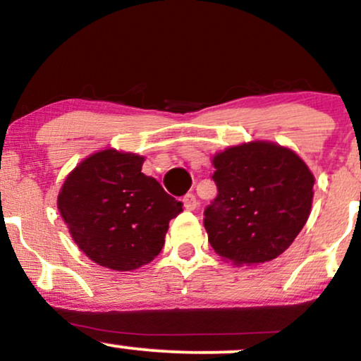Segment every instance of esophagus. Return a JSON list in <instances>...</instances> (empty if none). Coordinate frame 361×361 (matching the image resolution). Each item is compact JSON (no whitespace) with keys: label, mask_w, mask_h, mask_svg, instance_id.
I'll use <instances>...</instances> for the list:
<instances>
[{"label":"esophagus","mask_w":361,"mask_h":361,"mask_svg":"<svg viewBox=\"0 0 361 361\" xmlns=\"http://www.w3.org/2000/svg\"><path fill=\"white\" fill-rule=\"evenodd\" d=\"M183 207L186 210H195L198 207V202H197V197H195L193 193H188L183 197Z\"/></svg>","instance_id":"1"}]
</instances>
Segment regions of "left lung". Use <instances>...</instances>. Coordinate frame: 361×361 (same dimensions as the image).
<instances>
[{
	"label": "left lung",
	"instance_id": "8db88e82",
	"mask_svg": "<svg viewBox=\"0 0 361 361\" xmlns=\"http://www.w3.org/2000/svg\"><path fill=\"white\" fill-rule=\"evenodd\" d=\"M212 163L217 197L204 212L210 246L234 264L275 259L309 219L314 176L307 164L264 140L226 149Z\"/></svg>",
	"mask_w": 361,
	"mask_h": 361
}]
</instances>
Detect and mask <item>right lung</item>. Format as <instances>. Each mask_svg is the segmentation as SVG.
I'll return each instance as SVG.
<instances>
[{"label":"right lung","instance_id":"1","mask_svg":"<svg viewBox=\"0 0 361 361\" xmlns=\"http://www.w3.org/2000/svg\"><path fill=\"white\" fill-rule=\"evenodd\" d=\"M142 163L132 152H94L69 173L57 197L74 243L111 270H135L154 259L169 221L183 210L154 178L140 173Z\"/></svg>","mask_w":361,"mask_h":361}]
</instances>
